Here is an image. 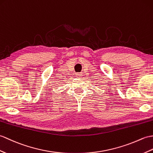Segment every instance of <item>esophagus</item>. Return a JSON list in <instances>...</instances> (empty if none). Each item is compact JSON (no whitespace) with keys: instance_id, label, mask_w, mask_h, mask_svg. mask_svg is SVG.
<instances>
[{"instance_id":"obj_1","label":"esophagus","mask_w":153,"mask_h":153,"mask_svg":"<svg viewBox=\"0 0 153 153\" xmlns=\"http://www.w3.org/2000/svg\"><path fill=\"white\" fill-rule=\"evenodd\" d=\"M81 76H82V75H81V74H80V73H77V74H76V76L78 77H81Z\"/></svg>"}]
</instances>
